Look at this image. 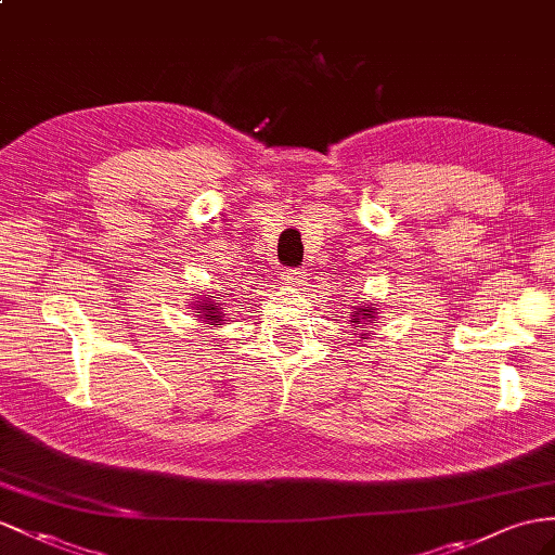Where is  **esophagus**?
<instances>
[{"instance_id": "esophagus-1", "label": "esophagus", "mask_w": 555, "mask_h": 555, "mask_svg": "<svg viewBox=\"0 0 555 555\" xmlns=\"http://www.w3.org/2000/svg\"><path fill=\"white\" fill-rule=\"evenodd\" d=\"M302 279H305V272L302 269H286V272L281 274V283L286 288H297L302 283Z\"/></svg>"}]
</instances>
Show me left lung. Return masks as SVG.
<instances>
[{
  "instance_id": "1",
  "label": "left lung",
  "mask_w": 555,
  "mask_h": 555,
  "mask_svg": "<svg viewBox=\"0 0 555 555\" xmlns=\"http://www.w3.org/2000/svg\"><path fill=\"white\" fill-rule=\"evenodd\" d=\"M351 314H353V311H351ZM373 319H375L373 307H359L357 319H351V323H353V335H357V331H361V323L367 325V321H373Z\"/></svg>"
}]
</instances>
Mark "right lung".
Segmentation results:
<instances>
[{"label": "right lung", "instance_id": "1", "mask_svg": "<svg viewBox=\"0 0 555 555\" xmlns=\"http://www.w3.org/2000/svg\"><path fill=\"white\" fill-rule=\"evenodd\" d=\"M212 297V295H210ZM222 305H220V300H216V302H204V305H198V311H196V317L198 319H208V323L210 325H220L222 323V319H224V314H222Z\"/></svg>", "mask_w": 555, "mask_h": 555}]
</instances>
